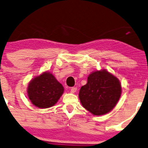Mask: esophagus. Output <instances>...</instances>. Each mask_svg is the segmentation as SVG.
Wrapping results in <instances>:
<instances>
[{"mask_svg": "<svg viewBox=\"0 0 148 148\" xmlns=\"http://www.w3.org/2000/svg\"><path fill=\"white\" fill-rule=\"evenodd\" d=\"M76 90H77V88H76V87H72V88H71V89H70V91H71V93H74L76 92Z\"/></svg>", "mask_w": 148, "mask_h": 148, "instance_id": "esophagus-1", "label": "esophagus"}]
</instances>
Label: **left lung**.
<instances>
[{
  "label": "left lung",
  "instance_id": "obj_1",
  "mask_svg": "<svg viewBox=\"0 0 148 148\" xmlns=\"http://www.w3.org/2000/svg\"><path fill=\"white\" fill-rule=\"evenodd\" d=\"M121 93L118 78L102 70L89 74L87 84L80 88L78 96L84 108L94 115H102L115 107Z\"/></svg>",
  "mask_w": 148,
  "mask_h": 148
}]
</instances>
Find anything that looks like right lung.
<instances>
[{
    "label": "right lung",
    "mask_w": 148,
    "mask_h": 148,
    "mask_svg": "<svg viewBox=\"0 0 148 148\" xmlns=\"http://www.w3.org/2000/svg\"><path fill=\"white\" fill-rule=\"evenodd\" d=\"M27 89L30 100L33 104L41 108L55 105L64 91L63 85L49 72H44L33 78Z\"/></svg>",
    "instance_id": "right-lung-1"
}]
</instances>
